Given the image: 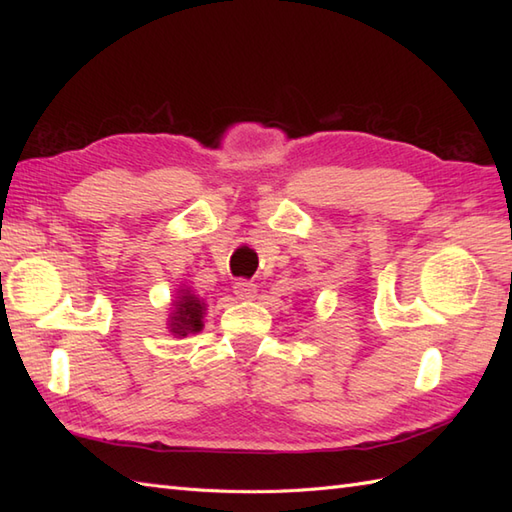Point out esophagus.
Here are the masks:
<instances>
[{
    "instance_id": "34e87169",
    "label": "esophagus",
    "mask_w": 512,
    "mask_h": 512,
    "mask_svg": "<svg viewBox=\"0 0 512 512\" xmlns=\"http://www.w3.org/2000/svg\"><path fill=\"white\" fill-rule=\"evenodd\" d=\"M235 297L242 299V301H255L257 299V286L250 284V281L242 279V281H235Z\"/></svg>"
}]
</instances>
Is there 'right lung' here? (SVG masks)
Here are the masks:
<instances>
[{"instance_id": "right-lung-1", "label": "right lung", "mask_w": 512, "mask_h": 512, "mask_svg": "<svg viewBox=\"0 0 512 512\" xmlns=\"http://www.w3.org/2000/svg\"><path fill=\"white\" fill-rule=\"evenodd\" d=\"M206 312V303L193 295L189 288H180L178 297L173 301V310L169 317V332L176 336H187L202 330V319Z\"/></svg>"}]
</instances>
